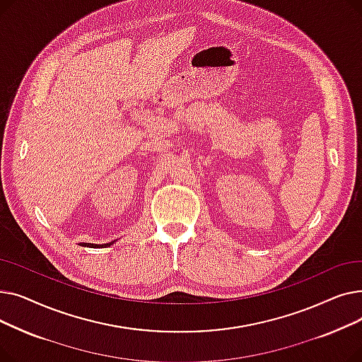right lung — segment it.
I'll use <instances>...</instances> for the list:
<instances>
[{
	"instance_id": "1",
	"label": "right lung",
	"mask_w": 362,
	"mask_h": 362,
	"mask_svg": "<svg viewBox=\"0 0 362 362\" xmlns=\"http://www.w3.org/2000/svg\"><path fill=\"white\" fill-rule=\"evenodd\" d=\"M114 242H116V240H111V242H108V243H104V245H93V243H81V246H89V248H93V246H95V248H97V246H101V248H103V246H110V245H112Z\"/></svg>"
}]
</instances>
